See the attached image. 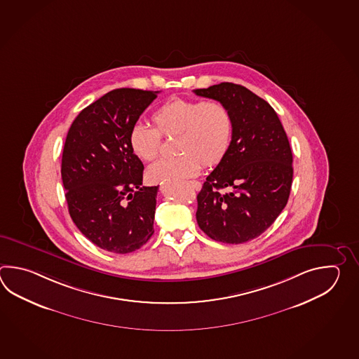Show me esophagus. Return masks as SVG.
<instances>
[{"label":"esophagus","mask_w":359,"mask_h":359,"mask_svg":"<svg viewBox=\"0 0 359 359\" xmlns=\"http://www.w3.org/2000/svg\"><path fill=\"white\" fill-rule=\"evenodd\" d=\"M190 186L195 191L201 190V183L198 182V181H190Z\"/></svg>","instance_id":"34e87169"}]
</instances>
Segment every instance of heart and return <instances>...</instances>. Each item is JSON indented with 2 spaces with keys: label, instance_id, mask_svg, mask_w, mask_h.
<instances>
[{
  "label": "heart",
  "instance_id": "b5f03b06",
  "mask_svg": "<svg viewBox=\"0 0 359 359\" xmlns=\"http://www.w3.org/2000/svg\"><path fill=\"white\" fill-rule=\"evenodd\" d=\"M156 128L137 123L130 132L132 151L150 161L159 154L161 135L177 136L173 158L155 161L147 168L151 182L184 180L201 168L219 164L229 153L233 136V116L226 104L217 100L172 99L153 115Z\"/></svg>",
  "mask_w": 359,
  "mask_h": 359
}]
</instances>
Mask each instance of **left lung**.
<instances>
[{"label":"left lung","instance_id":"8db88e82","mask_svg":"<svg viewBox=\"0 0 359 359\" xmlns=\"http://www.w3.org/2000/svg\"><path fill=\"white\" fill-rule=\"evenodd\" d=\"M194 92L226 104L233 116L229 153L198 192L196 221L215 241L243 244L260 236L287 204L290 144L273 107L244 86L223 82Z\"/></svg>","mask_w":359,"mask_h":359}]
</instances>
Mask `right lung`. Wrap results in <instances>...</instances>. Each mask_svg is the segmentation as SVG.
I'll return each instance as SVG.
<instances>
[{
	"label": "right lung",
	"instance_id": "1",
	"mask_svg": "<svg viewBox=\"0 0 359 359\" xmlns=\"http://www.w3.org/2000/svg\"><path fill=\"white\" fill-rule=\"evenodd\" d=\"M159 91L118 88L84 107L69 128L61 178L69 214L91 243L127 254L154 233L159 186L142 184L130 132Z\"/></svg>",
	"mask_w": 359,
	"mask_h": 359
}]
</instances>
